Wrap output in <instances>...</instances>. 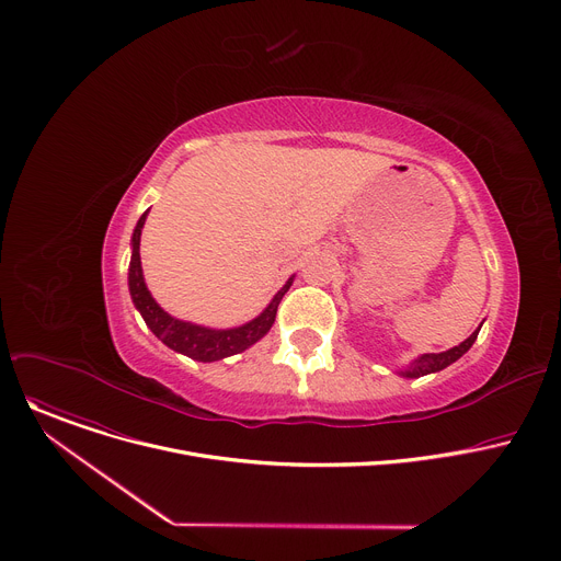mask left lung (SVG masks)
<instances>
[{
    "label": "left lung",
    "mask_w": 561,
    "mask_h": 561,
    "mask_svg": "<svg viewBox=\"0 0 561 561\" xmlns=\"http://www.w3.org/2000/svg\"><path fill=\"white\" fill-rule=\"evenodd\" d=\"M482 329V327H479ZM479 329L466 340V342H461L459 346H455V348H450V351H444V353H428V355H422L420 359H415L402 375H407V377H422V375H428V373H437V370H442V368H446V366H450L453 362H457L472 344H474V340H477V333H479Z\"/></svg>",
    "instance_id": "1"
}]
</instances>
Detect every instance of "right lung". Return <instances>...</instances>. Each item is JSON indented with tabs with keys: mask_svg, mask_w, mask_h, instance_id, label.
I'll use <instances>...</instances> for the list:
<instances>
[{
	"mask_svg": "<svg viewBox=\"0 0 561 561\" xmlns=\"http://www.w3.org/2000/svg\"><path fill=\"white\" fill-rule=\"evenodd\" d=\"M146 215H148V210L139 217L135 232H133V257H130V268H128L130 297H133V304L137 306V310L141 312L146 327L169 348L184 353L199 362H215V359L237 355V353L247 351L249 346H253L257 340H262L271 331V327L275 322V314H277V306L284 297V293L290 288L293 279L286 282V286L273 297V301L260 317H255L253 322L239 327V329L213 331V329L195 327L188 322H180V319L171 317L169 312H164L157 306V301L150 297V293L144 284L141 262H139V237H141Z\"/></svg>",
	"mask_w": 561,
	"mask_h": 561,
	"instance_id": "add662e5",
	"label": "right lung"
}]
</instances>
